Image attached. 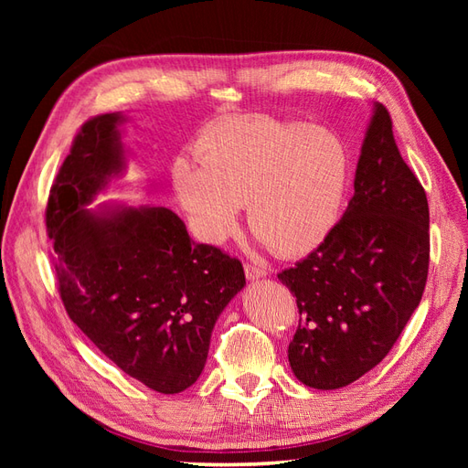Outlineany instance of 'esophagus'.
Listing matches in <instances>:
<instances>
[{
    "label": "esophagus",
    "instance_id": "34e87169",
    "mask_svg": "<svg viewBox=\"0 0 468 468\" xmlns=\"http://www.w3.org/2000/svg\"><path fill=\"white\" fill-rule=\"evenodd\" d=\"M244 271H246L248 279H260V277L267 275V269L261 265H256V263H244Z\"/></svg>",
    "mask_w": 468,
    "mask_h": 468
}]
</instances>
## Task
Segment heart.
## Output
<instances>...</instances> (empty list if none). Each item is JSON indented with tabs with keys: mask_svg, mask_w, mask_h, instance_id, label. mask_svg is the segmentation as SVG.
Wrapping results in <instances>:
<instances>
[{
	"mask_svg": "<svg viewBox=\"0 0 468 468\" xmlns=\"http://www.w3.org/2000/svg\"><path fill=\"white\" fill-rule=\"evenodd\" d=\"M201 168L174 165L195 232L222 244L248 205L253 236L281 258L303 256L330 236L351 181V152L334 131L267 117L212 124L197 144Z\"/></svg>",
	"mask_w": 468,
	"mask_h": 468,
	"instance_id": "b5f03b06",
	"label": "heart"
}]
</instances>
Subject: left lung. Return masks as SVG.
<instances>
[{
    "instance_id": "1",
    "label": "left lung",
    "mask_w": 468,
    "mask_h": 468,
    "mask_svg": "<svg viewBox=\"0 0 468 468\" xmlns=\"http://www.w3.org/2000/svg\"><path fill=\"white\" fill-rule=\"evenodd\" d=\"M356 193L330 236L277 277L296 296L289 363L303 385L347 387L387 357L430 269V207L382 103L367 129Z\"/></svg>"
}]
</instances>
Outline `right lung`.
I'll return each mask as SVG.
<instances>
[{
    "label": "right lung",
    "mask_w": 468,
    "mask_h": 468,
    "mask_svg": "<svg viewBox=\"0 0 468 468\" xmlns=\"http://www.w3.org/2000/svg\"><path fill=\"white\" fill-rule=\"evenodd\" d=\"M119 112L81 124L47 203L54 273L68 316L121 371L176 394L199 378L224 306L244 267L193 244L165 207L86 208L124 167Z\"/></svg>",
    "instance_id": "1"
}]
</instances>
